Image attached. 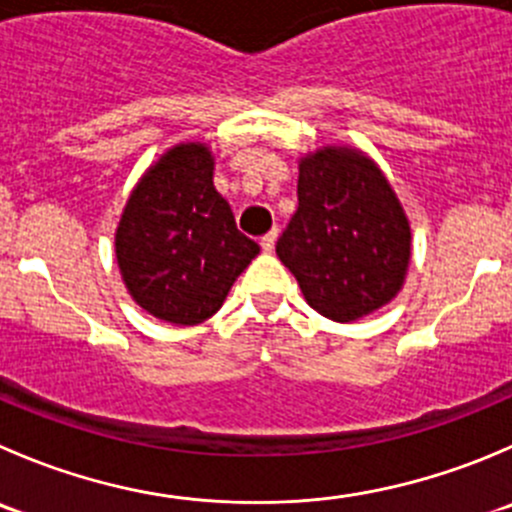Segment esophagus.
Instances as JSON below:
<instances>
[{"instance_id":"1","label":"esophagus","mask_w":512,"mask_h":512,"mask_svg":"<svg viewBox=\"0 0 512 512\" xmlns=\"http://www.w3.org/2000/svg\"><path fill=\"white\" fill-rule=\"evenodd\" d=\"M275 242H277V230H270L267 235H262L260 245H262V250H265V252H272V250H275Z\"/></svg>"}]
</instances>
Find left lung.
<instances>
[{
  "label": "left lung",
  "instance_id": "left-lung-1",
  "mask_svg": "<svg viewBox=\"0 0 512 512\" xmlns=\"http://www.w3.org/2000/svg\"><path fill=\"white\" fill-rule=\"evenodd\" d=\"M275 250L312 310L352 322L403 287L410 222L370 157L322 147L300 160L297 212Z\"/></svg>",
  "mask_w": 512,
  "mask_h": 512
}]
</instances>
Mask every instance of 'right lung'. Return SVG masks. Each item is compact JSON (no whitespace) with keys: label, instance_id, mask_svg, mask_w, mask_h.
<instances>
[{"label":"right lung","instance_id":"right-lung-1","mask_svg":"<svg viewBox=\"0 0 512 512\" xmlns=\"http://www.w3.org/2000/svg\"><path fill=\"white\" fill-rule=\"evenodd\" d=\"M212 170V152L200 142L167 150L132 190L114 235L132 300L172 325L215 315L260 255V245L237 230Z\"/></svg>","mask_w":512,"mask_h":512}]
</instances>
